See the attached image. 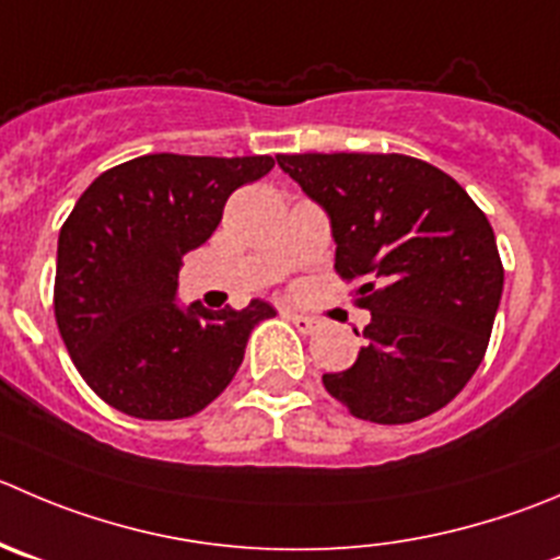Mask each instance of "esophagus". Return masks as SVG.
I'll return each mask as SVG.
<instances>
[{
  "instance_id": "esophagus-1",
  "label": "esophagus",
  "mask_w": 560,
  "mask_h": 560,
  "mask_svg": "<svg viewBox=\"0 0 560 560\" xmlns=\"http://www.w3.org/2000/svg\"><path fill=\"white\" fill-rule=\"evenodd\" d=\"M285 316H289V322L294 324V327L300 329L302 335H313V332H316L318 327H322V322H318V318L305 316V313H294V311H289V313H285Z\"/></svg>"
}]
</instances>
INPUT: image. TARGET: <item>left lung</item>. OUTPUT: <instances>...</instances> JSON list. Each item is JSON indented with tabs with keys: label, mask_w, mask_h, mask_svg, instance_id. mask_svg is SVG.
Masks as SVG:
<instances>
[{
	"label": "left lung",
	"mask_w": 560,
	"mask_h": 560,
	"mask_svg": "<svg viewBox=\"0 0 560 560\" xmlns=\"http://www.w3.org/2000/svg\"><path fill=\"white\" fill-rule=\"evenodd\" d=\"M329 214L335 271L371 311L354 365L322 382L354 418L412 423L454 401L487 354L503 264L487 214L423 159L280 153ZM357 332V329H354Z\"/></svg>",
	"instance_id": "1"
}]
</instances>
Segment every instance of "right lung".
I'll return each instance as SVG.
<instances>
[{
  "label": "right lung",
  "mask_w": 560,
  "mask_h": 560,
  "mask_svg": "<svg viewBox=\"0 0 560 560\" xmlns=\"http://www.w3.org/2000/svg\"><path fill=\"white\" fill-rule=\"evenodd\" d=\"M271 156L148 153L101 173L57 242L55 318L90 390L140 420H180L236 376L247 338L275 307L175 305L178 269L222 220L228 197Z\"/></svg>",
  "instance_id": "1"
}]
</instances>
